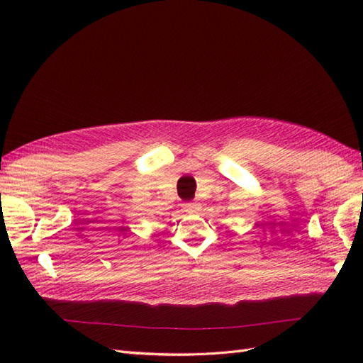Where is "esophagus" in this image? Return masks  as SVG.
<instances>
[{
    "instance_id": "34e87169",
    "label": "esophagus",
    "mask_w": 363,
    "mask_h": 363,
    "mask_svg": "<svg viewBox=\"0 0 363 363\" xmlns=\"http://www.w3.org/2000/svg\"><path fill=\"white\" fill-rule=\"evenodd\" d=\"M182 207L187 213H196V211H198V206L195 203H186Z\"/></svg>"
}]
</instances>
